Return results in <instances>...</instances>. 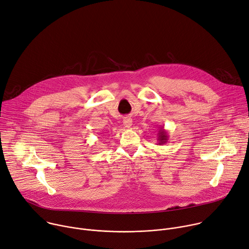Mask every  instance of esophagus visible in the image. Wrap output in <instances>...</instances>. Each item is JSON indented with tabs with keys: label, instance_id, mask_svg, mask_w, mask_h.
<instances>
[{
	"label": "esophagus",
	"instance_id": "34e87169",
	"mask_svg": "<svg viewBox=\"0 0 249 249\" xmlns=\"http://www.w3.org/2000/svg\"><path fill=\"white\" fill-rule=\"evenodd\" d=\"M123 123H124V126L126 128H130L132 125H133V120L130 118V117H126L124 120H123Z\"/></svg>",
	"mask_w": 249,
	"mask_h": 249
}]
</instances>
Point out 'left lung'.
<instances>
[{
  "instance_id": "8db88e82",
  "label": "left lung",
  "mask_w": 249,
  "mask_h": 249,
  "mask_svg": "<svg viewBox=\"0 0 249 249\" xmlns=\"http://www.w3.org/2000/svg\"><path fill=\"white\" fill-rule=\"evenodd\" d=\"M157 140H158V143L157 144H159V145H161V144H164V143H166L167 142V141H168V134H167V132L164 130V127L162 126V127H159V129H158V133H157Z\"/></svg>"
}]
</instances>
